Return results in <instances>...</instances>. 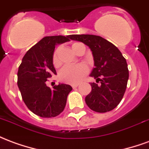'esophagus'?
<instances>
[{"label":"esophagus","mask_w":149,"mask_h":149,"mask_svg":"<svg viewBox=\"0 0 149 149\" xmlns=\"http://www.w3.org/2000/svg\"><path fill=\"white\" fill-rule=\"evenodd\" d=\"M78 85H79L78 84H72V88H76L78 87Z\"/></svg>","instance_id":"esophagus-1"}]
</instances>
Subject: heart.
<instances>
[{
	"label": "heart",
	"mask_w": 149,
	"mask_h": 149,
	"mask_svg": "<svg viewBox=\"0 0 149 149\" xmlns=\"http://www.w3.org/2000/svg\"><path fill=\"white\" fill-rule=\"evenodd\" d=\"M81 43H74L72 44V50L76 52L77 47ZM59 48L56 49L52 55V65L54 67L57 68L61 65V61L58 56ZM88 72V68L87 65L84 64H78L76 65H65L64 68L59 72V77L61 81H64L68 84H78L80 83L84 77Z\"/></svg>",
	"instance_id": "b5f03b06"
}]
</instances>
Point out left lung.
<instances>
[{"label": "left lung", "instance_id": "8db88e82", "mask_svg": "<svg viewBox=\"0 0 149 149\" xmlns=\"http://www.w3.org/2000/svg\"><path fill=\"white\" fill-rule=\"evenodd\" d=\"M70 39L90 48L95 65L90 76L100 81V85L91 83L92 91L85 97L87 105L97 112L114 109L121 101L127 88L128 69L125 58L113 44L99 36L71 35Z\"/></svg>", "mask_w": 149, "mask_h": 149}]
</instances>
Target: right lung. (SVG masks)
Masks as SVG:
<instances>
[{
	"label": "right lung",
	"instance_id": "add662e5",
	"mask_svg": "<svg viewBox=\"0 0 149 149\" xmlns=\"http://www.w3.org/2000/svg\"><path fill=\"white\" fill-rule=\"evenodd\" d=\"M70 36H51L42 38L28 51L17 72V85L28 109L34 114L51 118L65 109L67 97L72 88L66 84L46 85L48 78L56 74L52 65L55 46L70 40Z\"/></svg>",
	"mask_w": 149,
	"mask_h": 149
}]
</instances>
